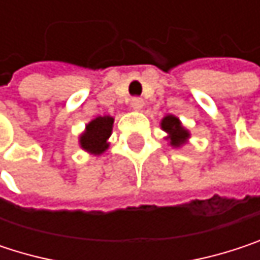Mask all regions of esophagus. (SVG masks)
<instances>
[{
    "instance_id": "34e87169",
    "label": "esophagus",
    "mask_w": 260,
    "mask_h": 260,
    "mask_svg": "<svg viewBox=\"0 0 260 260\" xmlns=\"http://www.w3.org/2000/svg\"><path fill=\"white\" fill-rule=\"evenodd\" d=\"M143 105H144V101L141 99V98H134L132 101H131V107L134 108V110H141L143 108Z\"/></svg>"
}]
</instances>
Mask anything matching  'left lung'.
Instances as JSON below:
<instances>
[{
    "instance_id": "obj_1",
    "label": "left lung",
    "mask_w": 260,
    "mask_h": 260,
    "mask_svg": "<svg viewBox=\"0 0 260 260\" xmlns=\"http://www.w3.org/2000/svg\"><path fill=\"white\" fill-rule=\"evenodd\" d=\"M161 128L169 134L166 138L170 140V144L173 147H181L182 144H185L186 140L189 138V132L182 126L181 120L176 116H172V114L166 116L161 120Z\"/></svg>"
}]
</instances>
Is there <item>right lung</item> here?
Segmentation results:
<instances>
[{"instance_id": "right-lung-1", "label": "right lung", "mask_w": 260, "mask_h": 260, "mask_svg": "<svg viewBox=\"0 0 260 260\" xmlns=\"http://www.w3.org/2000/svg\"><path fill=\"white\" fill-rule=\"evenodd\" d=\"M114 119L111 116H99L93 119L87 126L85 131L79 137V146L87 150L91 155H101L104 153L110 143L108 138L113 131Z\"/></svg>"}]
</instances>
